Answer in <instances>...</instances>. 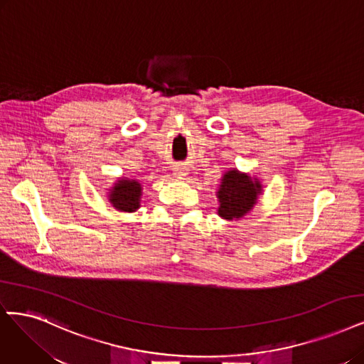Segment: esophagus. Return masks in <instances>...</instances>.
<instances>
[{
  "label": "esophagus",
  "instance_id": "34e87169",
  "mask_svg": "<svg viewBox=\"0 0 364 364\" xmlns=\"http://www.w3.org/2000/svg\"><path fill=\"white\" fill-rule=\"evenodd\" d=\"M173 173L176 174V176H185V174H186V168H185V167H174V168H173Z\"/></svg>",
  "mask_w": 364,
  "mask_h": 364
}]
</instances>
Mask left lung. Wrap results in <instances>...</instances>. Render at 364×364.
<instances>
[{"label":"left lung","instance_id":"left-lung-1","mask_svg":"<svg viewBox=\"0 0 364 364\" xmlns=\"http://www.w3.org/2000/svg\"><path fill=\"white\" fill-rule=\"evenodd\" d=\"M262 185L257 181H252V178L237 170L228 171L223 176L218 190V215L225 220L244 217L256 203Z\"/></svg>","mask_w":364,"mask_h":364}]
</instances>
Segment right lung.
Masks as SVG:
<instances>
[{"mask_svg":"<svg viewBox=\"0 0 364 364\" xmlns=\"http://www.w3.org/2000/svg\"><path fill=\"white\" fill-rule=\"evenodd\" d=\"M141 197V185L136 181L122 179L109 193V202L116 209L132 212L139 209Z\"/></svg>","mask_w":364,"mask_h":364,"instance_id":"obj_1","label":"right lung"}]
</instances>
